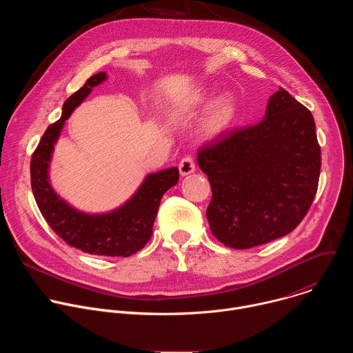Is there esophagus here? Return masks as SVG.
Masks as SVG:
<instances>
[{
    "instance_id": "obj_1",
    "label": "esophagus",
    "mask_w": 353,
    "mask_h": 353,
    "mask_svg": "<svg viewBox=\"0 0 353 353\" xmlns=\"http://www.w3.org/2000/svg\"><path fill=\"white\" fill-rule=\"evenodd\" d=\"M179 170H180V174H181V176L191 174V173L195 170V162H194L192 155H185V157L180 161V163H179Z\"/></svg>"
}]
</instances>
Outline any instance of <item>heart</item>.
Masks as SVG:
<instances>
[{
	"instance_id": "heart-1",
	"label": "heart",
	"mask_w": 353,
	"mask_h": 353,
	"mask_svg": "<svg viewBox=\"0 0 353 353\" xmlns=\"http://www.w3.org/2000/svg\"><path fill=\"white\" fill-rule=\"evenodd\" d=\"M212 97V93L208 90H196L194 92L190 99L187 100L188 105L194 106H201V105H207ZM234 100L232 96L226 94L223 96L219 102L215 105L212 109L208 120H207V130L210 132H219L222 131L232 120L234 114Z\"/></svg>"
}]
</instances>
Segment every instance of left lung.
<instances>
[{
    "label": "left lung",
    "instance_id": "obj_1",
    "mask_svg": "<svg viewBox=\"0 0 353 353\" xmlns=\"http://www.w3.org/2000/svg\"><path fill=\"white\" fill-rule=\"evenodd\" d=\"M196 162L211 183V233L245 250L290 233L317 192L321 149L312 112L288 90L270 97L265 117L222 131L199 146Z\"/></svg>",
    "mask_w": 353,
    "mask_h": 353
}]
</instances>
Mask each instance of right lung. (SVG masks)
<instances>
[{
	"label": "right lung",
	"instance_id": "1",
	"mask_svg": "<svg viewBox=\"0 0 353 353\" xmlns=\"http://www.w3.org/2000/svg\"><path fill=\"white\" fill-rule=\"evenodd\" d=\"M105 79V72L92 75L65 100L61 119L47 127L32 155L30 183L43 218L68 245L94 256L128 257L143 248L152 236L161 199L169 188L177 184L179 169L172 168L149 174L125 205L103 215H86L71 208L53 191L47 176L54 142L65 120L83 102L92 88Z\"/></svg>",
	"mask_w": 353,
	"mask_h": 353
}]
</instances>
